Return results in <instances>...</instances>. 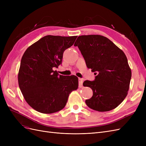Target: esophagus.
Segmentation results:
<instances>
[{
	"label": "esophagus",
	"instance_id": "34e87169",
	"mask_svg": "<svg viewBox=\"0 0 146 146\" xmlns=\"http://www.w3.org/2000/svg\"><path fill=\"white\" fill-rule=\"evenodd\" d=\"M83 78H78V86L80 88L83 87Z\"/></svg>",
	"mask_w": 146,
	"mask_h": 146
}]
</instances>
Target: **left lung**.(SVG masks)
<instances>
[{
  "label": "left lung",
  "mask_w": 146,
  "mask_h": 146,
  "mask_svg": "<svg viewBox=\"0 0 146 146\" xmlns=\"http://www.w3.org/2000/svg\"><path fill=\"white\" fill-rule=\"evenodd\" d=\"M74 46L96 76L94 80L83 83L93 92L91 98L85 100L88 107L101 112L116 108L127 95L131 77L124 53L109 39L98 35L78 36Z\"/></svg>",
  "instance_id": "8db88e82"
}]
</instances>
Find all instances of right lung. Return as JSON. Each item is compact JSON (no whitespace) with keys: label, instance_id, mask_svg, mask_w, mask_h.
<instances>
[{"label":"right lung","instance_id":"1","mask_svg":"<svg viewBox=\"0 0 146 146\" xmlns=\"http://www.w3.org/2000/svg\"><path fill=\"white\" fill-rule=\"evenodd\" d=\"M77 37L47 35L24 52L19 86L26 102L37 111L50 114L60 111L69 94L78 88L76 76H61L54 70L62 63L63 52L74 44Z\"/></svg>","mask_w":146,"mask_h":146}]
</instances>
